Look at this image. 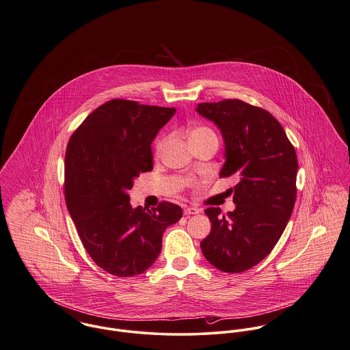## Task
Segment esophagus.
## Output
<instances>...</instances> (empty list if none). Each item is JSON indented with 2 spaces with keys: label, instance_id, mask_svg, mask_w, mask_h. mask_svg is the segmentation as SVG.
I'll return each mask as SVG.
<instances>
[{
  "label": "esophagus",
  "instance_id": "obj_1",
  "mask_svg": "<svg viewBox=\"0 0 350 350\" xmlns=\"http://www.w3.org/2000/svg\"><path fill=\"white\" fill-rule=\"evenodd\" d=\"M200 208H197V207H193V206H187L185 207V210H184V213H185V215H194V214H200Z\"/></svg>",
  "mask_w": 350,
  "mask_h": 350
}]
</instances>
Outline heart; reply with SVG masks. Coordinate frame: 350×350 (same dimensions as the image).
I'll return each instance as SVG.
<instances>
[{"mask_svg":"<svg viewBox=\"0 0 350 350\" xmlns=\"http://www.w3.org/2000/svg\"><path fill=\"white\" fill-rule=\"evenodd\" d=\"M202 132H211V131H208V129H206V128H198V129H194V131L191 132V135H196V133H202ZM163 144H164V140H159V142H157V144H156L157 150H160V149L163 148Z\"/></svg>","mask_w":350,"mask_h":350,"instance_id":"heart-1","label":"heart"}]
</instances>
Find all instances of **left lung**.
Segmentation results:
<instances>
[{"instance_id": "8db88e82", "label": "left lung", "mask_w": 350, "mask_h": 350, "mask_svg": "<svg viewBox=\"0 0 350 350\" xmlns=\"http://www.w3.org/2000/svg\"><path fill=\"white\" fill-rule=\"evenodd\" d=\"M196 111L224 137L219 177L239 176L234 211L222 215L219 207L206 208L211 230L201 250L214 267L243 272L267 256L287 226L296 200V152L282 124L263 108L227 99L200 103Z\"/></svg>"}]
</instances>
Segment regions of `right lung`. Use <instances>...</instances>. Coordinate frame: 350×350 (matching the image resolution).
Returning <instances> with one entry per match:
<instances>
[{"instance_id": "1", "label": "right lung", "mask_w": 350, "mask_h": 350, "mask_svg": "<svg viewBox=\"0 0 350 350\" xmlns=\"http://www.w3.org/2000/svg\"><path fill=\"white\" fill-rule=\"evenodd\" d=\"M176 108L113 99L72 133L64 157V198L92 260L119 278L143 273L161 252L166 227L183 217L170 202L132 207L128 190L153 169L150 145Z\"/></svg>"}]
</instances>
